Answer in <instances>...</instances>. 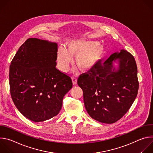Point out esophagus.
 <instances>
[{"mask_svg":"<svg viewBox=\"0 0 153 153\" xmlns=\"http://www.w3.org/2000/svg\"><path fill=\"white\" fill-rule=\"evenodd\" d=\"M71 79H72V81H73V85H76L77 83V78L76 77H74V76H72Z\"/></svg>","mask_w":153,"mask_h":153,"instance_id":"34e87169","label":"esophagus"}]
</instances>
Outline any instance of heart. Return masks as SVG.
<instances>
[{
	"mask_svg": "<svg viewBox=\"0 0 153 153\" xmlns=\"http://www.w3.org/2000/svg\"><path fill=\"white\" fill-rule=\"evenodd\" d=\"M104 51L102 45L97 41L73 40L67 45L61 47L57 51V62L60 69L66 71L72 60V56L76 55L75 65L82 71L92 68L102 57Z\"/></svg>",
	"mask_w": 153,
	"mask_h": 153,
	"instance_id": "obj_1",
	"label": "heart"
}]
</instances>
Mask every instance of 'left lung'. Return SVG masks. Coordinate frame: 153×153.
<instances>
[{
	"label": "left lung",
	"instance_id": "8db88e82",
	"mask_svg": "<svg viewBox=\"0 0 153 153\" xmlns=\"http://www.w3.org/2000/svg\"><path fill=\"white\" fill-rule=\"evenodd\" d=\"M119 62L116 69L113 61ZM77 84L83 90L86 111L94 120L113 123L133 103L138 92L137 68L133 56L125 50L114 53L102 65L80 75Z\"/></svg>",
	"mask_w": 153,
	"mask_h": 153
}]
</instances>
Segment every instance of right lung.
<instances>
[{
	"mask_svg": "<svg viewBox=\"0 0 153 153\" xmlns=\"http://www.w3.org/2000/svg\"><path fill=\"white\" fill-rule=\"evenodd\" d=\"M57 53L56 43L29 38L10 65L13 101L22 114L34 122L57 116L64 96L73 87L71 77L56 68Z\"/></svg>",
	"mask_w": 153,
	"mask_h": 153,
	"instance_id": "add662e5",
	"label": "right lung"
}]
</instances>
